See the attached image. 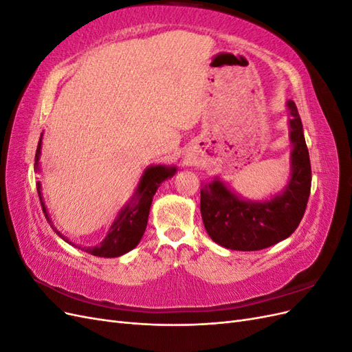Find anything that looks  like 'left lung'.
<instances>
[{
  "mask_svg": "<svg viewBox=\"0 0 352 352\" xmlns=\"http://www.w3.org/2000/svg\"><path fill=\"white\" fill-rule=\"evenodd\" d=\"M291 113L292 175L286 189L270 201H243L220 180L201 189V216L210 238L236 251H258L291 236L304 216L311 189V164L301 117L294 101Z\"/></svg>",
  "mask_w": 352,
  "mask_h": 352,
  "instance_id": "left-lung-1",
  "label": "left lung"
}]
</instances>
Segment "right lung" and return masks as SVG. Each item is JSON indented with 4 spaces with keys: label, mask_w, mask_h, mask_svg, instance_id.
I'll return each mask as SVG.
<instances>
[{
    "label": "right lung",
    "mask_w": 352,
    "mask_h": 352,
    "mask_svg": "<svg viewBox=\"0 0 352 352\" xmlns=\"http://www.w3.org/2000/svg\"><path fill=\"white\" fill-rule=\"evenodd\" d=\"M39 154H41V140L38 142L36 154H35L36 168L39 162ZM175 172H176L175 167H164V166H151L150 168H146L144 176L141 177L140 185H138L135 197L132 198L129 204L120 211L119 217H117V220L111 225L107 236L104 238V241L98 243L97 247H91V248L79 247V248L88 254L97 255V257H107V258L119 257V255H123L126 252H129L131 250H133L136 245L140 243L145 232L146 223H148V214H150V207H151L155 190L158 189L160 184H162L163 180H166L167 177H172ZM36 189H38L41 204H42V210L45 211V206L44 202H42V197H41L39 182H36ZM56 232L60 235L58 230ZM61 238L65 239V236ZM65 241L69 242L67 239Z\"/></svg>",
    "instance_id": "add662e5"
}]
</instances>
